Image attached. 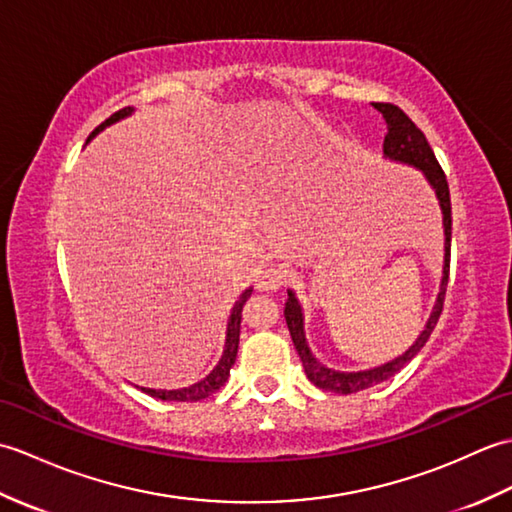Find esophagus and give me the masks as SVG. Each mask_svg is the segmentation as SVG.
<instances>
[{
  "instance_id": "obj_1",
  "label": "esophagus",
  "mask_w": 512,
  "mask_h": 512,
  "mask_svg": "<svg viewBox=\"0 0 512 512\" xmlns=\"http://www.w3.org/2000/svg\"><path fill=\"white\" fill-rule=\"evenodd\" d=\"M288 281V270L284 266H268L257 277L259 290H279Z\"/></svg>"
}]
</instances>
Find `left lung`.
<instances>
[{
	"label": "left lung",
	"mask_w": 512,
	"mask_h": 512,
	"mask_svg": "<svg viewBox=\"0 0 512 512\" xmlns=\"http://www.w3.org/2000/svg\"><path fill=\"white\" fill-rule=\"evenodd\" d=\"M376 110L383 114L387 123V136L383 143V154L387 160L400 162V165H409L413 169L422 171V176L427 178L431 189L436 191V198L442 209V226H444V264H442V281H440V292L433 303V310L429 314L427 323H424L422 332L418 339L413 341L405 352L400 356L391 358V361L372 367V369H361V372H339V369H332L323 365L317 356L312 354L306 330H303V308L292 290H288L284 317L288 323V330L292 336V343H295L299 358L306 369L308 378L314 385L325 391H332V394H356V391H363L367 387H374L383 380L396 376L402 367H405L413 356H416L424 343L429 341V336L436 328V323L442 314V303H444V292H447L449 284V257H451V195H449V184L447 176H444L442 167L438 165L436 154L429 147L427 138L420 132V129L413 125L411 118L400 110V107L391 103H376Z\"/></svg>",
	"instance_id": "obj_1"
}]
</instances>
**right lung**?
I'll return each mask as SVG.
<instances>
[{
    "mask_svg": "<svg viewBox=\"0 0 512 512\" xmlns=\"http://www.w3.org/2000/svg\"><path fill=\"white\" fill-rule=\"evenodd\" d=\"M134 112V107H125V110L112 114L110 118L103 125H99L92 132V136L88 140H92L96 134L103 132L105 127L114 125L116 121H121V118H127L129 114ZM253 295V288H246L242 292V297L235 301V306L231 310V317H228V325H226V341H224V352L222 358L217 361V365L213 367V372L202 378L200 383L189 385V387H182V389H149V387H140L145 391V394L160 398V400H173V402H195V400H202V398H209L211 394H215L217 389H220L226 380L228 374H231V367L237 358V347H239V323H242V308L244 303L248 301V297Z\"/></svg>",
    "mask_w": 512,
    "mask_h": 512,
    "instance_id": "right-lung-1",
    "label": "right lung"
}]
</instances>
